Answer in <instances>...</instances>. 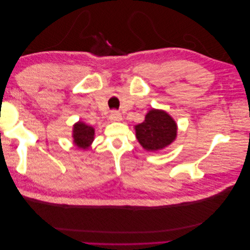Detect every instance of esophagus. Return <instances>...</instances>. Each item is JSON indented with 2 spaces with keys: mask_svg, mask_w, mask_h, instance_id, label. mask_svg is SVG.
Masks as SVG:
<instances>
[{
  "mask_svg": "<svg viewBox=\"0 0 250 250\" xmlns=\"http://www.w3.org/2000/svg\"><path fill=\"white\" fill-rule=\"evenodd\" d=\"M109 119H110L111 122H120V121H122V115H121L119 111L113 110L110 113Z\"/></svg>",
  "mask_w": 250,
  "mask_h": 250,
  "instance_id": "obj_1",
  "label": "esophagus"
}]
</instances>
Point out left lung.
<instances>
[{
  "label": "left lung",
  "mask_w": 250,
  "mask_h": 250,
  "mask_svg": "<svg viewBox=\"0 0 250 250\" xmlns=\"http://www.w3.org/2000/svg\"><path fill=\"white\" fill-rule=\"evenodd\" d=\"M177 123L163 109L151 108L144 122L135 125V137L140 145L150 152H157L170 146L177 138Z\"/></svg>",
  "instance_id": "left-lung-1"
}]
</instances>
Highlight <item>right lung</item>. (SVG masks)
Masks as SVG:
<instances>
[{"instance_id": "add662e5", "label": "right lung", "mask_w": 250, "mask_h": 250, "mask_svg": "<svg viewBox=\"0 0 250 250\" xmlns=\"http://www.w3.org/2000/svg\"><path fill=\"white\" fill-rule=\"evenodd\" d=\"M95 133L96 129L93 126H89L82 121H78L73 125V144L79 149L87 150L95 140Z\"/></svg>"}]
</instances>
